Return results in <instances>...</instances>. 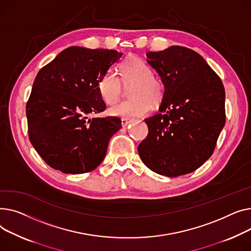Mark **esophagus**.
Masks as SVG:
<instances>
[{
	"label": "esophagus",
	"instance_id": "34e87169",
	"mask_svg": "<svg viewBox=\"0 0 251 251\" xmlns=\"http://www.w3.org/2000/svg\"><path fill=\"white\" fill-rule=\"evenodd\" d=\"M129 123H130V121H128V120H126V119H122V126H123L124 127L126 126Z\"/></svg>",
	"mask_w": 251,
	"mask_h": 251
}]
</instances>
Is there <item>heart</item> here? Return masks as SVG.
I'll use <instances>...</instances> for the list:
<instances>
[{"label":"heart","instance_id":"obj_1","mask_svg":"<svg viewBox=\"0 0 251 251\" xmlns=\"http://www.w3.org/2000/svg\"><path fill=\"white\" fill-rule=\"evenodd\" d=\"M130 86V100L122 101L109 108V113L115 116L140 117L148 114L152 109V102L158 104L165 93V86L153 75L152 68L142 58L130 56L121 67V79L113 71H108L98 83L99 93L105 103L113 104L123 93V84Z\"/></svg>","mask_w":251,"mask_h":251}]
</instances>
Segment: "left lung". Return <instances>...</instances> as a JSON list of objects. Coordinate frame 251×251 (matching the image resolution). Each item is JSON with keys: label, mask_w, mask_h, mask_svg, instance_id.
<instances>
[{"label": "left lung", "mask_w": 251, "mask_h": 251, "mask_svg": "<svg viewBox=\"0 0 251 251\" xmlns=\"http://www.w3.org/2000/svg\"><path fill=\"white\" fill-rule=\"evenodd\" d=\"M165 86L159 113L145 122L149 132L139 155L152 171L184 175L201 167L213 154L225 125L222 81L195 50L173 46L147 53Z\"/></svg>", "instance_id": "left-lung-1"}]
</instances>
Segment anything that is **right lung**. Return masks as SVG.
Segmentation results:
<instances>
[{
  "mask_svg": "<svg viewBox=\"0 0 251 251\" xmlns=\"http://www.w3.org/2000/svg\"><path fill=\"white\" fill-rule=\"evenodd\" d=\"M122 55L112 50L71 47L38 72L26 104L28 136L51 168L80 174L94 170L105 158L122 121L88 115L106 108L98 83Z\"/></svg>",
  "mask_w": 251,
  "mask_h": 251,
  "instance_id": "add662e5",
  "label": "right lung"
}]
</instances>
